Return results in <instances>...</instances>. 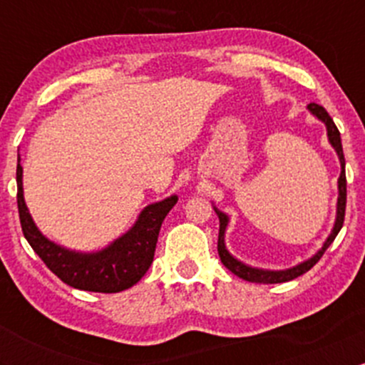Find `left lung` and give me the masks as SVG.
Wrapping results in <instances>:
<instances>
[{
  "mask_svg": "<svg viewBox=\"0 0 365 365\" xmlns=\"http://www.w3.org/2000/svg\"><path fill=\"white\" fill-rule=\"evenodd\" d=\"M307 108H309V111L314 114V116H318L319 120H322L323 123L327 125V132H329V141H330V145L336 148L337 155H339V160H341L339 200H337L336 224H334V230H332V233H330V237L327 238V242L323 244L322 251H318L316 256H312L311 259L304 261V263L297 264V267L289 268V270L270 272V270H259V268L247 267V264L240 263V261L235 259V257L231 256L230 252H227L226 245H224V231H226V226H227V215H226V213L220 212V210L215 208V213L219 215V222H220L219 242H217V251H219V257H220V261H222V264L227 268V270L233 272L235 275H238V277L244 279V281L257 282V284H277V282H288V281H293V279L300 277L302 274H305V272L311 270V268L314 267V264L318 263L319 259H322V256L325 254L327 249H329V245L332 244L334 240H336L337 233H339L341 227H342V222H344V213H346V171H344V153H342V145H341V134H339V130H337L334 120L330 118V114L325 111V108L314 104V102H312V104H309Z\"/></svg>",
  "mask_w": 365,
  "mask_h": 365,
  "instance_id": "1",
  "label": "left lung"
}]
</instances>
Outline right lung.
I'll use <instances>...</instances> for the list:
<instances>
[{
	"label": "right lung",
	"mask_w": 365,
	"mask_h": 365,
	"mask_svg": "<svg viewBox=\"0 0 365 365\" xmlns=\"http://www.w3.org/2000/svg\"><path fill=\"white\" fill-rule=\"evenodd\" d=\"M17 160H21L17 157ZM178 197L146 206L128 233L108 249L93 254L67 251L47 240L33 222L23 196V168L17 164V208L23 235L54 275L72 288L95 293H118L132 288L148 272L155 256L162 222Z\"/></svg>",
	"instance_id": "1"
}]
</instances>
